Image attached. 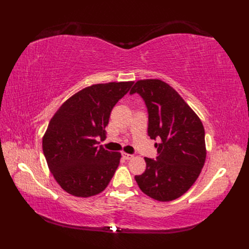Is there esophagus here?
Wrapping results in <instances>:
<instances>
[{"label":"esophagus","instance_id":"esophagus-1","mask_svg":"<svg viewBox=\"0 0 249 249\" xmlns=\"http://www.w3.org/2000/svg\"><path fill=\"white\" fill-rule=\"evenodd\" d=\"M123 158L124 160H131L133 158V155L130 154H126V153H123Z\"/></svg>","mask_w":249,"mask_h":249}]
</instances>
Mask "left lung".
<instances>
[{"instance_id":"1","label":"left lung","mask_w":249,"mask_h":249,"mask_svg":"<svg viewBox=\"0 0 249 249\" xmlns=\"http://www.w3.org/2000/svg\"><path fill=\"white\" fill-rule=\"evenodd\" d=\"M138 93L148 113L147 134L155 143L156 160L144 158L145 171L135 179L143 193L156 200L182 196L198 178L206 161L205 129L198 116L175 89L161 80H140Z\"/></svg>"}]
</instances>
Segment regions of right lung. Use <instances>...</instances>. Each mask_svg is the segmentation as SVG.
Segmentation results:
<instances>
[{
    "mask_svg": "<svg viewBox=\"0 0 249 249\" xmlns=\"http://www.w3.org/2000/svg\"><path fill=\"white\" fill-rule=\"evenodd\" d=\"M134 82L96 84L70 97L52 117L42 150L52 175L73 196L89 197L106 189L120 154L99 146L106 139L112 109Z\"/></svg>",
    "mask_w": 249,
    "mask_h": 249,
    "instance_id": "add662e5",
    "label": "right lung"
}]
</instances>
